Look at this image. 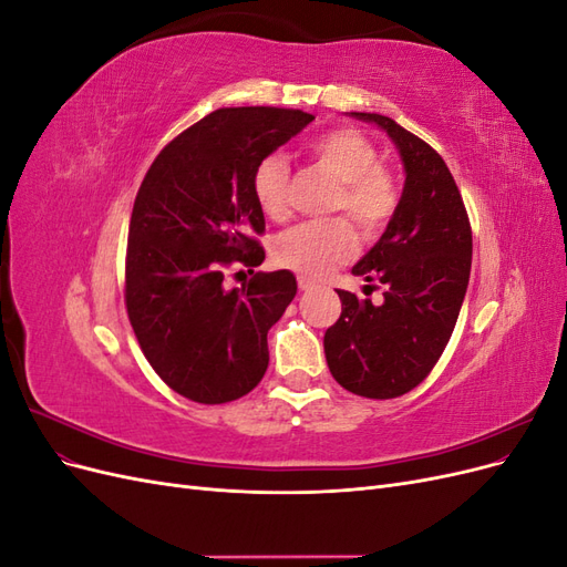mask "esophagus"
<instances>
[{
    "label": "esophagus",
    "instance_id": "1",
    "mask_svg": "<svg viewBox=\"0 0 567 567\" xmlns=\"http://www.w3.org/2000/svg\"><path fill=\"white\" fill-rule=\"evenodd\" d=\"M298 286H300V290H312V288H317V284H315L312 279H305V277L298 279Z\"/></svg>",
    "mask_w": 567,
    "mask_h": 567
}]
</instances>
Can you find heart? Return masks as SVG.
<instances>
[{
    "label": "heart",
    "instance_id": "b5f03b06",
    "mask_svg": "<svg viewBox=\"0 0 567 567\" xmlns=\"http://www.w3.org/2000/svg\"><path fill=\"white\" fill-rule=\"evenodd\" d=\"M312 158L340 182L331 200V213H348L362 238L379 236L398 210V186L381 153L364 134L354 130H331L310 144ZM290 169L284 153H269L252 169V194L260 210L271 219L288 215ZM357 238L346 219L302 221L279 234L271 246L274 262L302 277H326L352 257Z\"/></svg>",
    "mask_w": 567,
    "mask_h": 567
}]
</instances>
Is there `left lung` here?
<instances>
[{
	"instance_id": "left-lung-1",
	"label": "left lung",
	"mask_w": 567,
	"mask_h": 567,
	"mask_svg": "<svg viewBox=\"0 0 567 567\" xmlns=\"http://www.w3.org/2000/svg\"><path fill=\"white\" fill-rule=\"evenodd\" d=\"M350 115L390 136L404 165V188L379 244L352 267L354 277L385 286L383 302L338 290L342 312L323 336V352L342 388L392 400L414 390L447 348L468 288L473 236L456 182L435 148L392 117Z\"/></svg>"
}]
</instances>
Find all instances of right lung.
Listing matches in <instances>:
<instances>
[{
  "label": "right lung",
  "instance_id": "obj_1",
  "mask_svg": "<svg viewBox=\"0 0 567 567\" xmlns=\"http://www.w3.org/2000/svg\"><path fill=\"white\" fill-rule=\"evenodd\" d=\"M312 120L298 109H219L175 136L140 186L127 315L153 371L188 400H238L267 371V333L296 298L293 271H257L241 288L225 277L234 265L252 271L265 260L252 238L265 231L255 165Z\"/></svg>",
  "mask_w": 567,
  "mask_h": 567
}]
</instances>
